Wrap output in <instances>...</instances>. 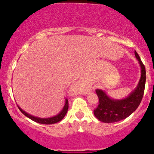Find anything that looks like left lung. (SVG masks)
Wrapping results in <instances>:
<instances>
[{"label": "left lung", "instance_id": "obj_1", "mask_svg": "<svg viewBox=\"0 0 154 154\" xmlns=\"http://www.w3.org/2000/svg\"><path fill=\"white\" fill-rule=\"evenodd\" d=\"M141 68V77L137 86L127 97L122 99H113L103 90L96 89L99 104L94 110V115L99 121L104 123H114L129 117L140 104L144 94L146 81L144 66L136 51L134 52Z\"/></svg>", "mask_w": 154, "mask_h": 154}]
</instances>
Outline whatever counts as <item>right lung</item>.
<instances>
[{
    "instance_id": "obj_1",
    "label": "right lung",
    "mask_w": 154,
    "mask_h": 154,
    "mask_svg": "<svg viewBox=\"0 0 154 154\" xmlns=\"http://www.w3.org/2000/svg\"><path fill=\"white\" fill-rule=\"evenodd\" d=\"M65 105L63 106V109L60 112V113H58L56 116H52V117H49V118H39V117H36V116H32V115L29 114V113L26 112L24 110H23L21 107H19L18 106V109H20V111L23 113L25 116H27V118H29V119L32 120L33 122H37L38 124H42V125H53V124L57 123V122H60L63 118L65 117V116L67 113L68 109V101L67 99L65 100Z\"/></svg>"
}]
</instances>
